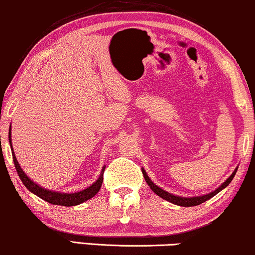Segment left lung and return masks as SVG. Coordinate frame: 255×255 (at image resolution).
I'll use <instances>...</instances> for the list:
<instances>
[{"mask_svg": "<svg viewBox=\"0 0 255 255\" xmlns=\"http://www.w3.org/2000/svg\"><path fill=\"white\" fill-rule=\"evenodd\" d=\"M236 170H238V168H235V171L231 174V177H229L228 179L226 180V182H223V184H221V186H219V188H217L215 191L210 192V194L203 195V196H196V197H180V196H176V195L170 194V192L165 191V190H162L161 188H159V186L155 185V184L151 180V178L147 176L146 171L143 170V168H142V174H143V177H145L146 183L148 184L149 188L152 189V191L154 192V194H157L159 197L166 199L167 202H171V203H173L176 205H179V207H195V205L202 204L203 202L208 201V199H210L211 197H214V196H215L216 194H219L221 190H223L226 188V186H228L229 183L232 182L233 178H234V176H235Z\"/></svg>", "mask_w": 255, "mask_h": 255, "instance_id": "8db88e82", "label": "left lung"}]
</instances>
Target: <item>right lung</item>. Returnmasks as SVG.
<instances>
[{
  "label": "right lung",
  "instance_id": "right-lung-1",
  "mask_svg": "<svg viewBox=\"0 0 255 255\" xmlns=\"http://www.w3.org/2000/svg\"><path fill=\"white\" fill-rule=\"evenodd\" d=\"M9 145H10L11 148V154H13V161L15 165V168H16L17 174H19L21 182L23 183V185L26 186L27 189L29 190L32 194H34L40 197L44 201L48 202V203L54 204V205H64V207H72V205H78L83 203V202L88 201V199L93 198L95 195L100 191L101 186H102V182H103V173H104V168L106 166H103L102 171H101L100 177L95 182L94 184H91L90 186L87 189L82 190L79 192H75V194H64V192H56V191H51V190L44 189L41 186H39L38 184L33 182L30 178H28L26 173L23 172V170L21 168L20 164L16 160V157H15V153L13 151V146H11V130L10 127H9Z\"/></svg>",
  "mask_w": 255,
  "mask_h": 255
}]
</instances>
